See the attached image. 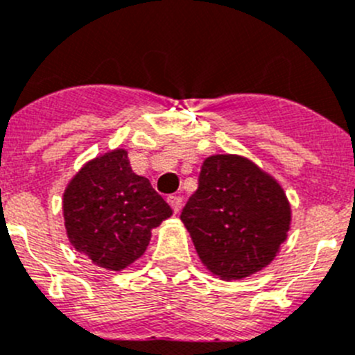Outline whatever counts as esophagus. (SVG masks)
<instances>
[{"label":"esophagus","mask_w":355,"mask_h":355,"mask_svg":"<svg viewBox=\"0 0 355 355\" xmlns=\"http://www.w3.org/2000/svg\"><path fill=\"white\" fill-rule=\"evenodd\" d=\"M168 204L172 205L174 212H180L181 207H183V197H178V195H171V197H168Z\"/></svg>","instance_id":"34e87169"}]
</instances>
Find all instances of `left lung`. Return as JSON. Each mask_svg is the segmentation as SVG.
Instances as JSON below:
<instances>
[{
  "mask_svg": "<svg viewBox=\"0 0 355 355\" xmlns=\"http://www.w3.org/2000/svg\"><path fill=\"white\" fill-rule=\"evenodd\" d=\"M181 219L202 263L232 281L275 258L289 230L291 209L282 188L252 162L214 155L202 164L198 188Z\"/></svg>",
  "mask_w": 355,
  "mask_h": 355,
  "instance_id": "obj_1",
  "label": "left lung"
}]
</instances>
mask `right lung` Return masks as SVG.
Returning a JSON list of instances; mask_svg holds the SVG:
<instances>
[{"instance_id":"right-lung-1","label":"right lung","mask_w":355,"mask_h":355,"mask_svg":"<svg viewBox=\"0 0 355 355\" xmlns=\"http://www.w3.org/2000/svg\"><path fill=\"white\" fill-rule=\"evenodd\" d=\"M171 214L150 181L134 174L125 150L89 162L64 193L71 244L107 270H121L143 256L151 230Z\"/></svg>"}]
</instances>
